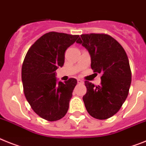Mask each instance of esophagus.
Masks as SVG:
<instances>
[{
    "instance_id": "34e87169",
    "label": "esophagus",
    "mask_w": 146,
    "mask_h": 146,
    "mask_svg": "<svg viewBox=\"0 0 146 146\" xmlns=\"http://www.w3.org/2000/svg\"><path fill=\"white\" fill-rule=\"evenodd\" d=\"M77 82H78V83H79V84H83V83H84V82H83L82 79H77Z\"/></svg>"
}]
</instances>
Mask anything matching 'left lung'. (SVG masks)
<instances>
[{"mask_svg":"<svg viewBox=\"0 0 146 146\" xmlns=\"http://www.w3.org/2000/svg\"><path fill=\"white\" fill-rule=\"evenodd\" d=\"M90 55L91 69L101 73V84L84 82L87 93L83 101L88 113L98 119L116 114L128 95L131 71L125 51L111 35L82 34L76 41Z\"/></svg>","mask_w":146,"mask_h":146,"instance_id":"obj_1","label":"left lung"}]
</instances>
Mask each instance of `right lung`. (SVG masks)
Wrapping results in <instances>:
<instances>
[{"instance_id":"obj_1","label":"right lung","mask_w":146,"mask_h":146,"mask_svg":"<svg viewBox=\"0 0 146 146\" xmlns=\"http://www.w3.org/2000/svg\"><path fill=\"white\" fill-rule=\"evenodd\" d=\"M78 35L50 32L39 38L28 50L21 69L25 97L34 112L47 121L65 116L77 80L58 82L56 70L64 65V52Z\"/></svg>"}]
</instances>
